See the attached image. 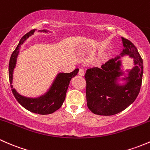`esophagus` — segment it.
I'll return each instance as SVG.
<instances>
[{
  "instance_id": "34e87169",
  "label": "esophagus",
  "mask_w": 150,
  "mask_h": 150,
  "mask_svg": "<svg viewBox=\"0 0 150 150\" xmlns=\"http://www.w3.org/2000/svg\"><path fill=\"white\" fill-rule=\"evenodd\" d=\"M79 74L80 76H84V69H82V68L79 69Z\"/></svg>"
}]
</instances>
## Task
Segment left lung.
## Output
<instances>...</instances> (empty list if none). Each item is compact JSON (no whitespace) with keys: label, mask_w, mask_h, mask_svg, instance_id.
Masks as SVG:
<instances>
[{"label":"left lung","mask_w":150,"mask_h":150,"mask_svg":"<svg viewBox=\"0 0 150 150\" xmlns=\"http://www.w3.org/2000/svg\"><path fill=\"white\" fill-rule=\"evenodd\" d=\"M123 49L121 55L127 54L134 59L136 66L129 72V82L118 86L115 81L121 74L118 71L121 62L109 60L101 68L93 67L86 70V97L88 108L97 115H112L129 107L138 96L143 75V60L134 44L122 38Z\"/></svg>","instance_id":"obj_1"}]
</instances>
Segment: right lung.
Masks as SVG:
<instances>
[{
    "instance_id": "right-lung-1",
    "label": "right lung",
    "mask_w": 150,
    "mask_h": 150,
    "mask_svg": "<svg viewBox=\"0 0 150 150\" xmlns=\"http://www.w3.org/2000/svg\"><path fill=\"white\" fill-rule=\"evenodd\" d=\"M35 29L29 31L28 33L21 38L18 42L17 47H16L11 55L10 61L8 65V77L9 82L11 84V91L14 95L16 100L27 110L35 113L40 114V115H46L50 114L56 111L63 105L66 98V92L69 87V83L72 77L77 74L79 72V69H76L70 73H60L57 76L55 81L53 82L50 90L45 95L39 98H27L19 95L13 89L12 86V79H13V71L16 66V58H17L18 52L21 45L24 41L33 35Z\"/></svg>"
}]
</instances>
